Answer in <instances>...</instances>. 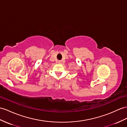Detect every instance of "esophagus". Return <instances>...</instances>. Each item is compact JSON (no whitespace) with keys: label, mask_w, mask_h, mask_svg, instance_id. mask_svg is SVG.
I'll return each mask as SVG.
<instances>
[{"label":"esophagus","mask_w":127,"mask_h":127,"mask_svg":"<svg viewBox=\"0 0 127 127\" xmlns=\"http://www.w3.org/2000/svg\"><path fill=\"white\" fill-rule=\"evenodd\" d=\"M58 63H59V64L61 63V61H60V60H59V61H58Z\"/></svg>","instance_id":"34e87169"}]
</instances>
